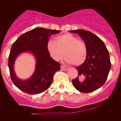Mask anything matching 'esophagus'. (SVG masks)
<instances>
[{
	"mask_svg": "<svg viewBox=\"0 0 121 121\" xmlns=\"http://www.w3.org/2000/svg\"><path fill=\"white\" fill-rule=\"evenodd\" d=\"M60 68H61V70H62V71H67V70H68V68H66V67H65L63 65L60 66Z\"/></svg>",
	"mask_w": 121,
	"mask_h": 121,
	"instance_id": "1",
	"label": "esophagus"
}]
</instances>
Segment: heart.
Returning a JSON list of instances; mask_svg holds the SVG:
<instances>
[{
	"mask_svg": "<svg viewBox=\"0 0 121 121\" xmlns=\"http://www.w3.org/2000/svg\"><path fill=\"white\" fill-rule=\"evenodd\" d=\"M48 53L58 61L65 56V60L75 66L82 65L87 57L86 45L82 40L70 33H64L56 37V41L49 40L47 45Z\"/></svg>",
	"mask_w": 121,
	"mask_h": 121,
	"instance_id": "1",
	"label": "heart"
}]
</instances>
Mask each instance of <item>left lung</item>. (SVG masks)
<instances>
[{"instance_id": "1", "label": "left lung", "mask_w": 121, "mask_h": 121, "mask_svg": "<svg viewBox=\"0 0 121 121\" xmlns=\"http://www.w3.org/2000/svg\"><path fill=\"white\" fill-rule=\"evenodd\" d=\"M70 31L79 35L87 48V57L76 67L78 76L73 80V84L81 92H92L101 87L107 79L111 68L109 52L103 41L93 33L84 30Z\"/></svg>"}]
</instances>
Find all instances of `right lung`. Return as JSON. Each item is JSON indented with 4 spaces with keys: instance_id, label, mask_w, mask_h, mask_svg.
<instances>
[{
    "instance_id": "add662e5",
    "label": "right lung",
    "mask_w": 121,
    "mask_h": 121,
    "mask_svg": "<svg viewBox=\"0 0 121 121\" xmlns=\"http://www.w3.org/2000/svg\"><path fill=\"white\" fill-rule=\"evenodd\" d=\"M60 31L37 28L23 33L14 42L8 57V67L13 84L21 91L29 95H37L43 92L52 83L56 71L60 70V64L50 57L47 49L49 38ZM29 51L37 60L36 70L28 80H20L13 71L15 58L21 52Z\"/></svg>"
}]
</instances>
